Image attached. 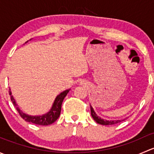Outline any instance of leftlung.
<instances>
[{"label":"left lung","mask_w":154,"mask_h":154,"mask_svg":"<svg viewBox=\"0 0 154 154\" xmlns=\"http://www.w3.org/2000/svg\"><path fill=\"white\" fill-rule=\"evenodd\" d=\"M90 108H91V116H92L93 119H94V120L95 121L97 124H100V125H116V124H118V123H120V122H122V120L106 121V120H104V119H100V118L98 117V116L96 115V113L94 112V109H93L92 107L90 106Z\"/></svg>","instance_id":"1"}]
</instances>
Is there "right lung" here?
Instances as JSON below:
<instances>
[{"label": "right lung", "instance_id": "right-lung-1", "mask_svg": "<svg viewBox=\"0 0 154 154\" xmlns=\"http://www.w3.org/2000/svg\"><path fill=\"white\" fill-rule=\"evenodd\" d=\"M70 89L66 90L63 92L60 93L55 99V101H54V104H53L52 108H51V111L49 112H48L47 114L43 115L41 116H30L28 115L24 114L23 112H21L19 109L18 106H16V109L18 111V114L20 115L21 118L24 119L26 122H29V123L35 124V125H49L53 124L54 122H55L58 119V118L60 117V112H61V107H62V103H63V100L66 97V96L67 95V94L69 92ZM10 99L12 100V103L14 104V106H17L16 103H15V100H14L13 97H12V94H11V91H10Z\"/></svg>", "mask_w": 154, "mask_h": 154}]
</instances>
